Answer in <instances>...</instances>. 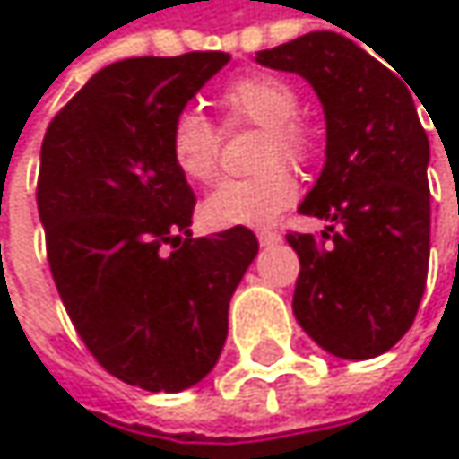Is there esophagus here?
Masks as SVG:
<instances>
[{
    "label": "esophagus",
    "instance_id": "34e87169",
    "mask_svg": "<svg viewBox=\"0 0 459 459\" xmlns=\"http://www.w3.org/2000/svg\"><path fill=\"white\" fill-rule=\"evenodd\" d=\"M257 238H260L263 247H271V244H276L281 238V233L273 229H257Z\"/></svg>",
    "mask_w": 459,
    "mask_h": 459
}]
</instances>
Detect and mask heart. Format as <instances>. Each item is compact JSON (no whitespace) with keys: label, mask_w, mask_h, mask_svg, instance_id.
Masks as SVG:
<instances>
[{"label":"heart","mask_w":459,"mask_h":459,"mask_svg":"<svg viewBox=\"0 0 459 459\" xmlns=\"http://www.w3.org/2000/svg\"><path fill=\"white\" fill-rule=\"evenodd\" d=\"M223 130L257 127L252 167L247 178L223 180L204 202L202 215L210 226H260L281 215L298 196L292 167L311 161L316 138L311 125L298 114L300 95L292 82L276 74H241L226 82L215 98ZM167 151L175 169L191 183H210L221 161V130L196 111H180L167 135Z\"/></svg>","instance_id":"heart-1"}]
</instances>
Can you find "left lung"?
I'll use <instances>...</instances> for the list:
<instances>
[{"mask_svg": "<svg viewBox=\"0 0 459 459\" xmlns=\"http://www.w3.org/2000/svg\"><path fill=\"white\" fill-rule=\"evenodd\" d=\"M257 63L308 79L326 117V164L300 215L329 226L321 238L287 233L300 257L295 319L340 359L380 356L412 326L430 257V148L412 87L334 31Z\"/></svg>", "mask_w": 459, "mask_h": 459, "instance_id": "obj_1", "label": "left lung"}]
</instances>
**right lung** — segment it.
<instances>
[{
  "label": "right lung",
  "mask_w": 459,
  "mask_h": 459,
  "mask_svg": "<svg viewBox=\"0 0 459 459\" xmlns=\"http://www.w3.org/2000/svg\"><path fill=\"white\" fill-rule=\"evenodd\" d=\"M230 55L130 57L100 68L49 122L37 207L76 334L127 385L178 394L218 361L229 303L257 255L244 226L194 238V191L172 119Z\"/></svg>",
  "instance_id": "obj_1"
}]
</instances>
